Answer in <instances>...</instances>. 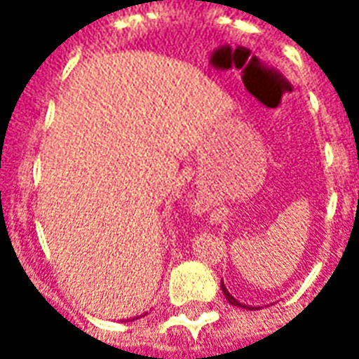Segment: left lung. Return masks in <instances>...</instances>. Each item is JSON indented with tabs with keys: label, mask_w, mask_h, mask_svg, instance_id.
I'll list each match as a JSON object with an SVG mask.
<instances>
[{
	"label": "left lung",
	"mask_w": 359,
	"mask_h": 359,
	"mask_svg": "<svg viewBox=\"0 0 359 359\" xmlns=\"http://www.w3.org/2000/svg\"><path fill=\"white\" fill-rule=\"evenodd\" d=\"M221 288H223V294H225V298H226V300H229V304H231V306H241V308H246L244 304H241V302H238V300H234L233 296H231V292L226 290V286L223 285V280H221ZM250 309H254V308H250Z\"/></svg>",
	"instance_id": "left-lung-1"
}]
</instances>
